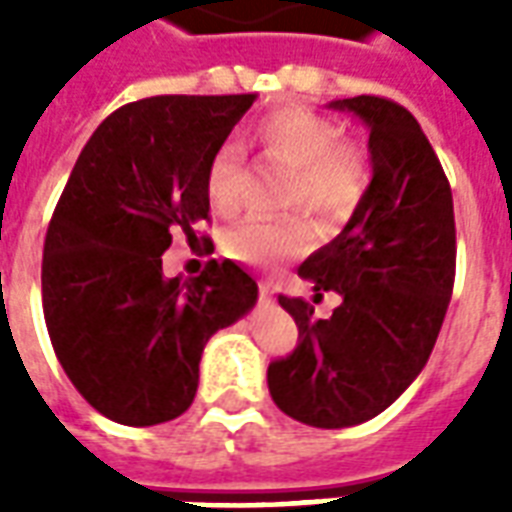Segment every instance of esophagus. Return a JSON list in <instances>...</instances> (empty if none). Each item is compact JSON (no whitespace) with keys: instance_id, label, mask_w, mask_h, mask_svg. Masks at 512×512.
<instances>
[{"instance_id":"obj_1","label":"esophagus","mask_w":512,"mask_h":512,"mask_svg":"<svg viewBox=\"0 0 512 512\" xmlns=\"http://www.w3.org/2000/svg\"><path fill=\"white\" fill-rule=\"evenodd\" d=\"M260 296H263V299H271V296H274V285H268V282H260Z\"/></svg>"}]
</instances>
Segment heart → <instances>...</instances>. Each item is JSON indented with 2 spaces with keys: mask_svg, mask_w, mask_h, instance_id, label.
I'll return each mask as SVG.
<instances>
[{
  "mask_svg": "<svg viewBox=\"0 0 512 512\" xmlns=\"http://www.w3.org/2000/svg\"><path fill=\"white\" fill-rule=\"evenodd\" d=\"M263 153L274 164L293 169L285 189V208H310L326 222L348 219L370 183L365 147L345 139L343 128L312 109L288 106L263 117L255 128ZM205 194L224 219L241 213L246 200L244 153L238 142H224L205 172ZM315 230L307 216L279 222H241L222 235L224 255L238 263L271 266L312 246Z\"/></svg>",
  "mask_w": 512,
  "mask_h": 512,
  "instance_id": "obj_1",
  "label": "heart"
}]
</instances>
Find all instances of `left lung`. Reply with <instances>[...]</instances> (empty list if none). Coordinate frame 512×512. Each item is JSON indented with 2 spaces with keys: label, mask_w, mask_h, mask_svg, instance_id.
Here are the masks:
<instances>
[{
  "label": "left lung",
  "mask_w": 512,
  "mask_h": 512,
  "mask_svg": "<svg viewBox=\"0 0 512 512\" xmlns=\"http://www.w3.org/2000/svg\"><path fill=\"white\" fill-rule=\"evenodd\" d=\"M329 106L370 128L373 180L343 233L299 266L316 303L326 289L344 299L333 318L279 296L299 343L268 365V392L304 425L351 428L392 406L428 362L455 282V213L450 180L406 106L378 95Z\"/></svg>",
  "instance_id": "8db88e82"
}]
</instances>
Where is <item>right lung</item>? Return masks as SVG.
<instances>
[{"instance_id": "add662e5", "label": "right lung", "mask_w": 512, "mask_h": 512, "mask_svg": "<svg viewBox=\"0 0 512 512\" xmlns=\"http://www.w3.org/2000/svg\"><path fill=\"white\" fill-rule=\"evenodd\" d=\"M255 95H156L95 128L43 244V315L54 354L104 417L147 428L197 395L213 334L255 307L257 282L233 260L167 279L172 230L208 222L205 172ZM205 241V235H202Z\"/></svg>"}]
</instances>
